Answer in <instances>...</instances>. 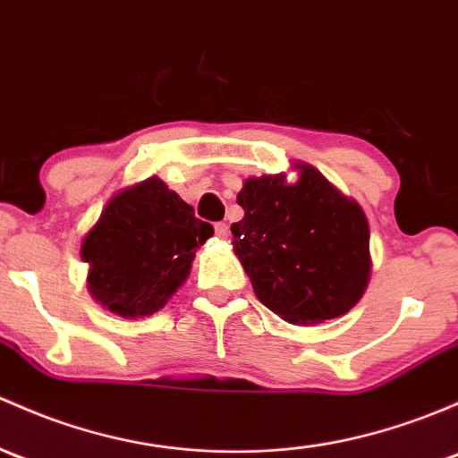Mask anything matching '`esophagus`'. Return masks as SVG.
Returning a JSON list of instances; mask_svg holds the SVG:
<instances>
[{
    "instance_id": "1",
    "label": "esophagus",
    "mask_w": 458,
    "mask_h": 458,
    "mask_svg": "<svg viewBox=\"0 0 458 458\" xmlns=\"http://www.w3.org/2000/svg\"><path fill=\"white\" fill-rule=\"evenodd\" d=\"M215 234L219 239H225L228 237V224H224V221H219V224H215Z\"/></svg>"
}]
</instances>
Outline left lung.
<instances>
[{"instance_id":"8db88e82","label":"left lung","mask_w":458,"mask_h":458,"mask_svg":"<svg viewBox=\"0 0 458 458\" xmlns=\"http://www.w3.org/2000/svg\"><path fill=\"white\" fill-rule=\"evenodd\" d=\"M298 180L248 177L233 224V248L259 301L293 325L346 314L370 276L369 221L314 166L298 162Z\"/></svg>"}]
</instances>
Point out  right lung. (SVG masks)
Wrapping results in <instances>:
<instances>
[{
    "instance_id": "1",
    "label": "right lung",
    "mask_w": 458,
    "mask_h": 458,
    "mask_svg": "<svg viewBox=\"0 0 458 458\" xmlns=\"http://www.w3.org/2000/svg\"><path fill=\"white\" fill-rule=\"evenodd\" d=\"M213 233L160 177L123 189L81 245L88 290L123 318L156 314L189 278L197 248Z\"/></svg>"
}]
</instances>
